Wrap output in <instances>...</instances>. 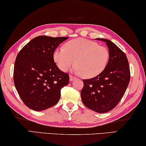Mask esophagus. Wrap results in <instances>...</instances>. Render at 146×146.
Here are the masks:
<instances>
[{
	"mask_svg": "<svg viewBox=\"0 0 146 146\" xmlns=\"http://www.w3.org/2000/svg\"><path fill=\"white\" fill-rule=\"evenodd\" d=\"M75 78H76L75 76H74L73 75H70V81H73V80H75Z\"/></svg>",
	"mask_w": 146,
	"mask_h": 146,
	"instance_id": "34e87169",
	"label": "esophagus"
}]
</instances>
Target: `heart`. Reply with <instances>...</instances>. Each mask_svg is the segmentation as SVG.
<instances>
[{
    "instance_id": "b5f03b06",
    "label": "heart",
    "mask_w": 146,
    "mask_h": 146,
    "mask_svg": "<svg viewBox=\"0 0 146 146\" xmlns=\"http://www.w3.org/2000/svg\"><path fill=\"white\" fill-rule=\"evenodd\" d=\"M109 58L107 48L83 38L69 41L65 48L58 47L53 53V59L60 70L67 71L75 62L76 71L84 78L99 75L106 68Z\"/></svg>"
}]
</instances>
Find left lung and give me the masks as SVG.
<instances>
[{
	"label": "left lung",
	"mask_w": 146,
	"mask_h": 146,
	"mask_svg": "<svg viewBox=\"0 0 146 146\" xmlns=\"http://www.w3.org/2000/svg\"><path fill=\"white\" fill-rule=\"evenodd\" d=\"M106 42L110 58L106 68L99 75L84 79L80 96L86 107L97 113H106L118 105L130 81V69L125 54L110 40Z\"/></svg>",
	"instance_id": "1"
}]
</instances>
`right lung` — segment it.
<instances>
[{
	"mask_svg": "<svg viewBox=\"0 0 146 146\" xmlns=\"http://www.w3.org/2000/svg\"><path fill=\"white\" fill-rule=\"evenodd\" d=\"M68 37L38 36L24 46L16 57L13 81L20 97L27 107L42 111L55 106L61 89L70 81L54 62L53 53Z\"/></svg>",
	"mask_w": 146,
	"mask_h": 146,
	"instance_id": "add662e5",
	"label": "right lung"
}]
</instances>
